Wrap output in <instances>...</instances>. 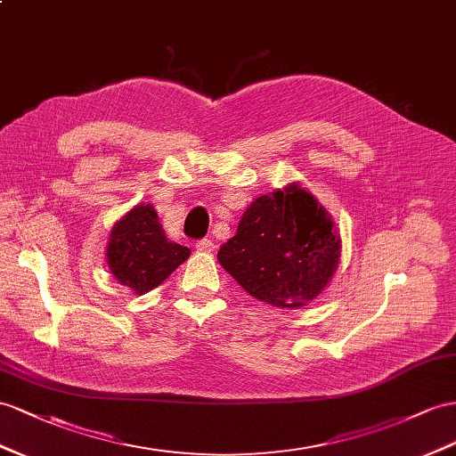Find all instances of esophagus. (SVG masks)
<instances>
[{
    "instance_id": "1",
    "label": "esophagus",
    "mask_w": 456,
    "mask_h": 456,
    "mask_svg": "<svg viewBox=\"0 0 456 456\" xmlns=\"http://www.w3.org/2000/svg\"><path fill=\"white\" fill-rule=\"evenodd\" d=\"M214 248H216V244L209 240V239H202V240L196 242V250L198 252H214Z\"/></svg>"
}]
</instances>
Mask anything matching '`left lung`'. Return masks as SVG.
<instances>
[{"instance_id": "8db88e82", "label": "left lung", "mask_w": 456, "mask_h": 456, "mask_svg": "<svg viewBox=\"0 0 456 456\" xmlns=\"http://www.w3.org/2000/svg\"><path fill=\"white\" fill-rule=\"evenodd\" d=\"M217 260L250 297L298 308L330 285L341 260V237L328 209L290 183L256 198Z\"/></svg>"}]
</instances>
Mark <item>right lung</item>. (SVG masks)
I'll return each instance as SVG.
<instances>
[{
	"label": "right lung",
	"mask_w": 456,
	"mask_h": 456,
	"mask_svg": "<svg viewBox=\"0 0 456 456\" xmlns=\"http://www.w3.org/2000/svg\"><path fill=\"white\" fill-rule=\"evenodd\" d=\"M106 256L119 285L144 295L166 281L189 258L191 248L169 240L154 206L140 202L113 224Z\"/></svg>",
	"instance_id": "add662e5"
}]
</instances>
